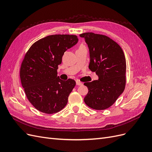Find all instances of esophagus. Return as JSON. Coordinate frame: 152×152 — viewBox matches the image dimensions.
Masks as SVG:
<instances>
[{"mask_svg": "<svg viewBox=\"0 0 152 152\" xmlns=\"http://www.w3.org/2000/svg\"><path fill=\"white\" fill-rule=\"evenodd\" d=\"M76 84L77 86H82V82H80L79 80H77L76 81Z\"/></svg>", "mask_w": 152, "mask_h": 152, "instance_id": "esophagus-1", "label": "esophagus"}]
</instances>
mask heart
Listing matches in <instances>:
<instances>
[{"label": "heart", "instance_id": "1", "mask_svg": "<svg viewBox=\"0 0 152 152\" xmlns=\"http://www.w3.org/2000/svg\"><path fill=\"white\" fill-rule=\"evenodd\" d=\"M84 48V45H80V46L79 47V48Z\"/></svg>", "mask_w": 152, "mask_h": 152}]
</instances>
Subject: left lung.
Wrapping results in <instances>:
<instances>
[{"instance_id":"obj_1","label":"left lung","mask_w":152,"mask_h":152,"mask_svg":"<svg viewBox=\"0 0 152 152\" xmlns=\"http://www.w3.org/2000/svg\"><path fill=\"white\" fill-rule=\"evenodd\" d=\"M80 37L89 48V68L98 76V80L84 84L89 90L84 102L94 110L107 109L125 89V55L120 45L107 36L86 32Z\"/></svg>"}]
</instances>
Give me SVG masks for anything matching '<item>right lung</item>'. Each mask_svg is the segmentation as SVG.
Segmentation results:
<instances>
[{"label": "right lung", "instance_id": "add662e5", "mask_svg": "<svg viewBox=\"0 0 152 152\" xmlns=\"http://www.w3.org/2000/svg\"><path fill=\"white\" fill-rule=\"evenodd\" d=\"M73 35H52L31 45L21 63L20 79L29 102L39 111L52 114L65 107L75 81L58 76L66 50L78 42Z\"/></svg>", "mask_w": 152, "mask_h": 152}]
</instances>
